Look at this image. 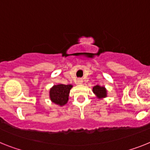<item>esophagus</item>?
Here are the masks:
<instances>
[{
	"label": "esophagus",
	"mask_w": 150,
	"mask_h": 150,
	"mask_svg": "<svg viewBox=\"0 0 150 150\" xmlns=\"http://www.w3.org/2000/svg\"><path fill=\"white\" fill-rule=\"evenodd\" d=\"M83 82V80L81 79H79L77 80V84H79V85H81V84H82Z\"/></svg>",
	"instance_id": "1"
}]
</instances>
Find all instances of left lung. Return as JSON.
<instances>
[{
  "label": "left lung",
  "mask_w": 150,
  "mask_h": 150,
  "mask_svg": "<svg viewBox=\"0 0 150 150\" xmlns=\"http://www.w3.org/2000/svg\"><path fill=\"white\" fill-rule=\"evenodd\" d=\"M93 92L99 98H103L107 97V91L104 87H100L99 85H96L93 88Z\"/></svg>",
  "instance_id": "1"
}]
</instances>
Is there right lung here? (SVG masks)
<instances>
[{
  "label": "right lung",
  "instance_id": "add662e5",
  "mask_svg": "<svg viewBox=\"0 0 150 150\" xmlns=\"http://www.w3.org/2000/svg\"><path fill=\"white\" fill-rule=\"evenodd\" d=\"M72 88L71 85H54L50 91V97L51 100L55 104L63 106L69 100V94L70 90Z\"/></svg>",
  "mask_w": 150,
  "mask_h": 150
}]
</instances>
